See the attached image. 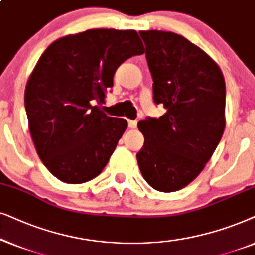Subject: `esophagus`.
Returning a JSON list of instances; mask_svg holds the SVG:
<instances>
[{
	"mask_svg": "<svg viewBox=\"0 0 255 255\" xmlns=\"http://www.w3.org/2000/svg\"><path fill=\"white\" fill-rule=\"evenodd\" d=\"M137 121L136 120H128V127L129 128H136Z\"/></svg>",
	"mask_w": 255,
	"mask_h": 255,
	"instance_id": "esophagus-1",
	"label": "esophagus"
}]
</instances>
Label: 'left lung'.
<instances>
[{
    "label": "left lung",
    "instance_id": "1",
    "mask_svg": "<svg viewBox=\"0 0 255 255\" xmlns=\"http://www.w3.org/2000/svg\"><path fill=\"white\" fill-rule=\"evenodd\" d=\"M156 105L167 113L138 122L144 144L137 152L151 188L172 192L204 169L225 128V80L219 66L181 35L141 31Z\"/></svg>",
    "mask_w": 255,
    "mask_h": 255
}]
</instances>
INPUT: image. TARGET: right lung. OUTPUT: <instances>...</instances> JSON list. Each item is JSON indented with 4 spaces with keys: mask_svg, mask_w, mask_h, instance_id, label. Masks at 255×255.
I'll return each mask as SVG.
<instances>
[{
    "mask_svg": "<svg viewBox=\"0 0 255 255\" xmlns=\"http://www.w3.org/2000/svg\"><path fill=\"white\" fill-rule=\"evenodd\" d=\"M142 53L136 31L114 29L63 37L44 51L24 104L37 154L54 177L80 184L106 167L127 121L107 117L97 104L113 86L118 67Z\"/></svg>",
    "mask_w": 255,
    "mask_h": 255,
    "instance_id": "1",
    "label": "right lung"
}]
</instances>
